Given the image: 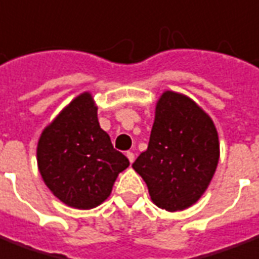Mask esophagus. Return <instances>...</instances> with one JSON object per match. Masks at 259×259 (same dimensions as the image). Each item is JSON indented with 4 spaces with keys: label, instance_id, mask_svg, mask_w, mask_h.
Here are the masks:
<instances>
[{
    "label": "esophagus",
    "instance_id": "esophagus-1",
    "mask_svg": "<svg viewBox=\"0 0 259 259\" xmlns=\"http://www.w3.org/2000/svg\"><path fill=\"white\" fill-rule=\"evenodd\" d=\"M126 156H127V159H129L130 163H133V161H134V153H133V152H127V153H126Z\"/></svg>",
    "mask_w": 259,
    "mask_h": 259
}]
</instances>
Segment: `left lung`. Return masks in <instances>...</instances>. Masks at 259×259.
Masks as SVG:
<instances>
[{
	"label": "left lung",
	"instance_id": "1",
	"mask_svg": "<svg viewBox=\"0 0 259 259\" xmlns=\"http://www.w3.org/2000/svg\"><path fill=\"white\" fill-rule=\"evenodd\" d=\"M219 159V134L208 112L186 95L164 91L148 149L133 163L152 202L168 212L190 208L210 185Z\"/></svg>",
	"mask_w": 259,
	"mask_h": 259
}]
</instances>
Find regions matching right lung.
<instances>
[{"label": "right lung", "mask_w": 259, "mask_h": 259, "mask_svg": "<svg viewBox=\"0 0 259 259\" xmlns=\"http://www.w3.org/2000/svg\"><path fill=\"white\" fill-rule=\"evenodd\" d=\"M37 169L53 194L74 209L103 204L116 178L129 167L114 149L98 119V106L85 91L43 129L36 147Z\"/></svg>", "instance_id": "add662e5"}]
</instances>
